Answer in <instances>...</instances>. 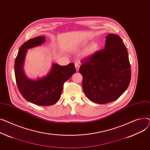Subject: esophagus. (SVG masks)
Instances as JSON below:
<instances>
[{"label": "esophagus", "mask_w": 150, "mask_h": 150, "mask_svg": "<svg viewBox=\"0 0 150 150\" xmlns=\"http://www.w3.org/2000/svg\"><path fill=\"white\" fill-rule=\"evenodd\" d=\"M75 67H76V69L77 70V71H79V67H80V64L79 63H76L75 64Z\"/></svg>", "instance_id": "obj_1"}]
</instances>
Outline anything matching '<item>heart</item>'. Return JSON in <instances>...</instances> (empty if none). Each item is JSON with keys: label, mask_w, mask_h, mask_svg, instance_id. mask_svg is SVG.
<instances>
[{"label": "heart", "mask_w": 150, "mask_h": 150, "mask_svg": "<svg viewBox=\"0 0 150 150\" xmlns=\"http://www.w3.org/2000/svg\"><path fill=\"white\" fill-rule=\"evenodd\" d=\"M94 50H95V46H94V45H92V46H91V47L90 48V52L93 51Z\"/></svg>", "instance_id": "heart-1"}]
</instances>
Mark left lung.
<instances>
[{
    "label": "left lung",
    "mask_w": 150,
    "mask_h": 150,
    "mask_svg": "<svg viewBox=\"0 0 150 150\" xmlns=\"http://www.w3.org/2000/svg\"><path fill=\"white\" fill-rule=\"evenodd\" d=\"M106 39L105 48L84 58L79 68L85 95L99 104L117 99L127 89L131 76L127 49L122 39L114 34Z\"/></svg>",
    "instance_id": "8db88e82"
}]
</instances>
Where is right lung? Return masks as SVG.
I'll use <instances>...</instances> for the list:
<instances>
[{
    "label": "right lung",
    "mask_w": 150,
    "mask_h": 150,
    "mask_svg": "<svg viewBox=\"0 0 150 150\" xmlns=\"http://www.w3.org/2000/svg\"><path fill=\"white\" fill-rule=\"evenodd\" d=\"M45 42V37L39 36L25 42L19 48L14 64L16 81L19 92L25 99L40 106H49L56 103L60 98L64 83L76 71L74 63L65 66L55 64L45 77L36 81L26 77L23 67L27 50L39 46Z\"/></svg>",
    "instance_id": "add662e5"
}]
</instances>
